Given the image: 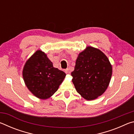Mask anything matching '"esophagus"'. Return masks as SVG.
I'll return each instance as SVG.
<instances>
[{
    "mask_svg": "<svg viewBox=\"0 0 134 134\" xmlns=\"http://www.w3.org/2000/svg\"><path fill=\"white\" fill-rule=\"evenodd\" d=\"M65 72L66 74H70V69H65Z\"/></svg>",
    "mask_w": 134,
    "mask_h": 134,
    "instance_id": "34e87169",
    "label": "esophagus"
}]
</instances>
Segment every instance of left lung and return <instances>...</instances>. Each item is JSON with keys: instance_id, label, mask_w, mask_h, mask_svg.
I'll return each instance as SVG.
<instances>
[{"instance_id": "1", "label": "left lung", "mask_w": 134, "mask_h": 134, "mask_svg": "<svg viewBox=\"0 0 134 134\" xmlns=\"http://www.w3.org/2000/svg\"><path fill=\"white\" fill-rule=\"evenodd\" d=\"M112 73V65L107 57L99 49L87 47L79 54L71 74L77 92L90 100L105 92Z\"/></svg>"}]
</instances>
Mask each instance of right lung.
I'll return each instance as SVG.
<instances>
[{
    "label": "right lung",
    "mask_w": 134,
    "mask_h": 134,
    "mask_svg": "<svg viewBox=\"0 0 134 134\" xmlns=\"http://www.w3.org/2000/svg\"><path fill=\"white\" fill-rule=\"evenodd\" d=\"M22 74L28 89L42 99L51 97L66 76L64 71L54 68L46 54L40 50L36 51L26 62Z\"/></svg>",
    "instance_id": "obj_1"
}]
</instances>
